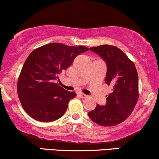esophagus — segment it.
I'll use <instances>...</instances> for the list:
<instances>
[{
  "instance_id": "1",
  "label": "esophagus",
  "mask_w": 159,
  "mask_h": 159,
  "mask_svg": "<svg viewBox=\"0 0 159 159\" xmlns=\"http://www.w3.org/2000/svg\"><path fill=\"white\" fill-rule=\"evenodd\" d=\"M77 95L80 97V98H86V96H87L86 95H85V94L81 93H78Z\"/></svg>"
}]
</instances>
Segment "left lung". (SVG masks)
<instances>
[{"mask_svg":"<svg viewBox=\"0 0 159 159\" xmlns=\"http://www.w3.org/2000/svg\"><path fill=\"white\" fill-rule=\"evenodd\" d=\"M107 65L105 83L111 87L106 104L97 105L89 117L97 124L112 127L120 124L130 115L139 98L138 73L134 62L115 46L104 45L90 48Z\"/></svg>","mask_w":159,"mask_h":159,"instance_id":"left-lung-1","label":"left lung"}]
</instances>
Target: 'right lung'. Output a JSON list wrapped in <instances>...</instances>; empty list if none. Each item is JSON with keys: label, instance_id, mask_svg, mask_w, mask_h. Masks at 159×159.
I'll return each instance as SVG.
<instances>
[{"label": "right lung", "instance_id": "1", "mask_svg": "<svg viewBox=\"0 0 159 159\" xmlns=\"http://www.w3.org/2000/svg\"><path fill=\"white\" fill-rule=\"evenodd\" d=\"M84 46L50 43L34 50L25 60L17 82V93L23 109L41 122H52L64 115L70 99L76 96L54 83L73 64Z\"/></svg>", "mask_w": 159, "mask_h": 159}]
</instances>
